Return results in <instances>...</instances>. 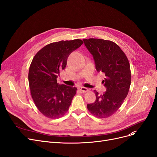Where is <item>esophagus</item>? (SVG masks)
Wrapping results in <instances>:
<instances>
[{"label":"esophagus","instance_id":"obj_1","mask_svg":"<svg viewBox=\"0 0 157 157\" xmlns=\"http://www.w3.org/2000/svg\"><path fill=\"white\" fill-rule=\"evenodd\" d=\"M79 90H81L83 92H86L89 91V89L87 88L84 87V86H79Z\"/></svg>","mask_w":157,"mask_h":157}]
</instances>
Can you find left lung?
Segmentation results:
<instances>
[{
	"instance_id": "obj_1",
	"label": "left lung",
	"mask_w": 157,
	"mask_h": 157,
	"mask_svg": "<svg viewBox=\"0 0 157 157\" xmlns=\"http://www.w3.org/2000/svg\"><path fill=\"white\" fill-rule=\"evenodd\" d=\"M83 41L93 56L96 71L105 74L102 82L107 89L102 94L94 90L96 100L87 104V109L98 118H108L118 111L129 92V63L119 46L111 40L90 38Z\"/></svg>"
}]
</instances>
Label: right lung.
<instances>
[{
  "label": "right lung",
  "instance_id": "right-lung-1",
  "mask_svg": "<svg viewBox=\"0 0 157 157\" xmlns=\"http://www.w3.org/2000/svg\"><path fill=\"white\" fill-rule=\"evenodd\" d=\"M83 43L81 39L52 43L33 58L28 72L29 86L36 106L46 117L60 118L71 105L77 89L59 85L57 78L65 68L69 55Z\"/></svg>",
  "mask_w": 157,
  "mask_h": 157
}]
</instances>
